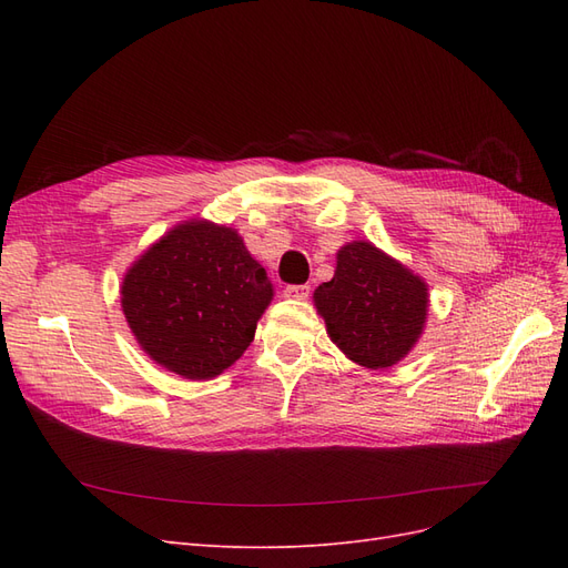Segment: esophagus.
<instances>
[{
    "label": "esophagus",
    "instance_id": "obj_1",
    "mask_svg": "<svg viewBox=\"0 0 568 568\" xmlns=\"http://www.w3.org/2000/svg\"><path fill=\"white\" fill-rule=\"evenodd\" d=\"M284 296L294 298V301H305L307 296H311V286H307V284H288L284 288Z\"/></svg>",
    "mask_w": 568,
    "mask_h": 568
}]
</instances>
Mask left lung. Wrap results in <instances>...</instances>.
Wrapping results in <instances>:
<instances>
[{
  "mask_svg": "<svg viewBox=\"0 0 568 568\" xmlns=\"http://www.w3.org/2000/svg\"><path fill=\"white\" fill-rule=\"evenodd\" d=\"M315 305L332 341L353 363L384 369L403 359L422 334L426 284L369 242L336 255L332 282L315 291Z\"/></svg>",
  "mask_w": 568,
  "mask_h": 568,
  "instance_id": "left-lung-1",
  "label": "left lung"
}]
</instances>
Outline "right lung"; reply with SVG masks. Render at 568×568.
<instances>
[{"mask_svg": "<svg viewBox=\"0 0 568 568\" xmlns=\"http://www.w3.org/2000/svg\"><path fill=\"white\" fill-rule=\"evenodd\" d=\"M123 313L140 346L186 379H213L251 346L272 284L242 236L213 222L170 230L125 274Z\"/></svg>", "mask_w": 568, "mask_h": 568, "instance_id": "right-lung-1", "label": "right lung"}]
</instances>
